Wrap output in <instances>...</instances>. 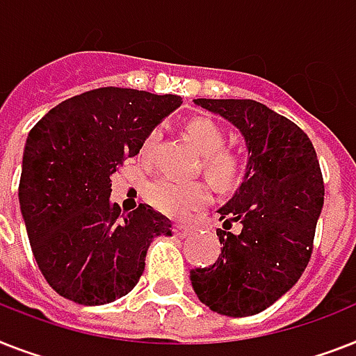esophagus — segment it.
<instances>
[{
	"label": "esophagus",
	"mask_w": 356,
	"mask_h": 356,
	"mask_svg": "<svg viewBox=\"0 0 356 356\" xmlns=\"http://www.w3.org/2000/svg\"><path fill=\"white\" fill-rule=\"evenodd\" d=\"M190 232H192V227H188V225H173V234L177 238H184Z\"/></svg>",
	"instance_id": "obj_1"
}]
</instances>
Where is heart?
Segmentation results:
<instances>
[{
  "instance_id": "heart-1",
  "label": "heart",
  "mask_w": 356,
  "mask_h": 356,
  "mask_svg": "<svg viewBox=\"0 0 356 356\" xmlns=\"http://www.w3.org/2000/svg\"><path fill=\"white\" fill-rule=\"evenodd\" d=\"M186 131L199 152L203 153V168L208 177L221 188H230L238 183L245 172V157L238 149L225 146L227 133L223 128L212 118L195 117L186 124ZM161 135V128L152 129L146 135L140 148L143 159H152ZM146 199L159 212L181 219L207 207L212 199V192L203 181L159 177L146 186Z\"/></svg>"
}]
</instances>
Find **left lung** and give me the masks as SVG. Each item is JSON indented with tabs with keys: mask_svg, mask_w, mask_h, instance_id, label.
Segmentation results:
<instances>
[{
	"mask_svg": "<svg viewBox=\"0 0 356 356\" xmlns=\"http://www.w3.org/2000/svg\"><path fill=\"white\" fill-rule=\"evenodd\" d=\"M193 102L238 126L247 140V175L219 210V258L192 268L199 300L219 314L252 316L298 282L314 248L323 177L313 143L293 120L247 98ZM239 222L238 234L229 232Z\"/></svg>",
	"mask_w": 356,
	"mask_h": 356,
	"instance_id": "left-lung-1",
	"label": "left lung"
}]
</instances>
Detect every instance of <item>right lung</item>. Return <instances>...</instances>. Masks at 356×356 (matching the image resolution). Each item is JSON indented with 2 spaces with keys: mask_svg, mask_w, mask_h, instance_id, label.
Segmentation results:
<instances>
[{
  "mask_svg": "<svg viewBox=\"0 0 356 356\" xmlns=\"http://www.w3.org/2000/svg\"><path fill=\"white\" fill-rule=\"evenodd\" d=\"M177 95L98 88L38 120L23 152L19 204L40 273L80 305L122 298L138 283L146 252L170 219L149 204L129 213L111 203V173L181 106Z\"/></svg>",
  "mask_w": 356,
  "mask_h": 356,
  "instance_id": "1",
  "label": "right lung"
}]
</instances>
